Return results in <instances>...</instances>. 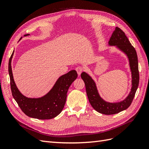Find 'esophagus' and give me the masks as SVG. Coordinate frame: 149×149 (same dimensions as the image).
<instances>
[{"label": "esophagus", "mask_w": 149, "mask_h": 149, "mask_svg": "<svg viewBox=\"0 0 149 149\" xmlns=\"http://www.w3.org/2000/svg\"><path fill=\"white\" fill-rule=\"evenodd\" d=\"M76 71H77L78 74L79 76H80L81 74V73L83 72V68H82L81 66H78V67L76 68Z\"/></svg>", "instance_id": "obj_1"}]
</instances>
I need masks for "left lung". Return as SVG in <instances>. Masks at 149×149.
<instances>
[{"label":"left lung","instance_id":"1","mask_svg":"<svg viewBox=\"0 0 149 149\" xmlns=\"http://www.w3.org/2000/svg\"><path fill=\"white\" fill-rule=\"evenodd\" d=\"M108 46L115 47L118 50L123 53L128 59L132 79L131 88L127 97L119 102H108L100 96L96 83L91 76L86 72H83L81 76L84 82L87 96L92 107L100 113L111 115L127 109L131 104L138 88L139 74L136 51L123 30L116 27L108 42Z\"/></svg>","mask_w":149,"mask_h":149}]
</instances>
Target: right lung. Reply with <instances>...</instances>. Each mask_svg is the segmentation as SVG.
<instances>
[{
	"mask_svg": "<svg viewBox=\"0 0 149 149\" xmlns=\"http://www.w3.org/2000/svg\"><path fill=\"white\" fill-rule=\"evenodd\" d=\"M29 35L30 34H26L24 37ZM13 54L14 51L9 60L8 73L12 96L22 111L30 118L42 120L51 119L59 115L65 106L68 89L78 77L76 71L71 70L60 76L52 88L44 96L40 97H28L21 93L13 79L11 66Z\"/></svg>",
	"mask_w": 149,
	"mask_h": 149,
	"instance_id": "1",
	"label": "right lung"
}]
</instances>
